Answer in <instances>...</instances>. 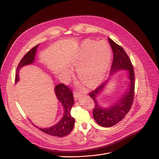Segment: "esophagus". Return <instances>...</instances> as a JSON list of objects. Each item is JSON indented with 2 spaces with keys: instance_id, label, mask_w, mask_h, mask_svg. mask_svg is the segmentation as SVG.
<instances>
[{
  "instance_id": "34e87169",
  "label": "esophagus",
  "mask_w": 159,
  "mask_h": 159,
  "mask_svg": "<svg viewBox=\"0 0 159 159\" xmlns=\"http://www.w3.org/2000/svg\"><path fill=\"white\" fill-rule=\"evenodd\" d=\"M81 96V94L77 91H74V99L75 100H77L78 99L79 97H80Z\"/></svg>"
}]
</instances>
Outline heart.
Segmentation results:
<instances>
[{
    "instance_id": "1",
    "label": "heart",
    "mask_w": 159,
    "mask_h": 159,
    "mask_svg": "<svg viewBox=\"0 0 159 159\" xmlns=\"http://www.w3.org/2000/svg\"><path fill=\"white\" fill-rule=\"evenodd\" d=\"M111 49L105 40L97 42L85 40L82 42L72 59V65L78 69V75L81 81L90 88L96 87L105 78L108 71ZM70 70L66 71L65 78L68 81L73 77Z\"/></svg>"
}]
</instances>
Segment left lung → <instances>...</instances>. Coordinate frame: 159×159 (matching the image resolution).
<instances>
[{"label": "left lung", "mask_w": 159, "mask_h": 159, "mask_svg": "<svg viewBox=\"0 0 159 159\" xmlns=\"http://www.w3.org/2000/svg\"><path fill=\"white\" fill-rule=\"evenodd\" d=\"M113 53V60L110 70V77L104 83L89 93V96L94 102L93 117L99 125L103 127H110L120 121L129 111L134 100V72L131 61L123 48L111 39H108ZM120 70L128 71L129 80L128 89L108 107L100 106L97 100L98 96L105 91L112 75Z\"/></svg>", "instance_id": "obj_1"}]
</instances>
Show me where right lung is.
<instances>
[{
    "mask_svg": "<svg viewBox=\"0 0 159 159\" xmlns=\"http://www.w3.org/2000/svg\"><path fill=\"white\" fill-rule=\"evenodd\" d=\"M39 46V44H38L37 46H34L33 49L30 50L22 58L20 63H19L16 74V83H17L20 80V77H19V71H20V70L24 66L31 65L34 62L36 50ZM54 89L56 97L60 102V103L62 104L63 110H64L62 117L57 123L48 128L42 129L38 127L34 124L33 125L40 129V130L50 136L63 137L70 134L74 129L75 120L71 116L70 111L74 105V100L72 92L69 88L67 87V86H65L64 84H60L57 85Z\"/></svg>",
    "mask_w": 159,
    "mask_h": 159,
    "instance_id": "1",
    "label": "right lung"
}]
</instances>
